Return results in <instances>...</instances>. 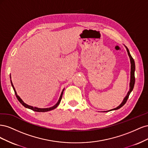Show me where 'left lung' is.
<instances>
[{
	"instance_id": "1",
	"label": "left lung",
	"mask_w": 148,
	"mask_h": 148,
	"mask_svg": "<svg viewBox=\"0 0 148 148\" xmlns=\"http://www.w3.org/2000/svg\"><path fill=\"white\" fill-rule=\"evenodd\" d=\"M125 47H126V49H127V52H128V56L130 57V63H131V73H130L131 76H130V91L127 93V95L125 96V97L124 98V99L122 101V102L121 103V104L120 106H119L117 107H116V108H115L114 109H112V110H117V109L121 108V107H122L125 104V103H126L127 99H128V97H129L130 95L131 92L133 90V89L134 88V85H135V61H134L133 57H132V56L130 54V53L128 49L126 46H125ZM112 110H110L109 111H110Z\"/></svg>"
}]
</instances>
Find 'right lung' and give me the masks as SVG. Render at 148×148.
Instances as JSON below:
<instances>
[{
    "mask_svg": "<svg viewBox=\"0 0 148 148\" xmlns=\"http://www.w3.org/2000/svg\"><path fill=\"white\" fill-rule=\"evenodd\" d=\"M10 78H11V77H10ZM10 81H11V84H12V87H13V90H14V91H15V95H16V98L18 99V100L19 102L21 103V104L22 105H23L24 107H25L26 108L32 110H34V111H35V112H45L50 111V110H53V109H56V107H57L58 106H59V104H60V102L61 99H62V95H63V92H64V89L63 91H62V93H61L59 99V101H58V102H57V104H56V105H54V106L51 107H49V108H38V107H33V106H29V105H28V104H26V103H25L23 101H22V99L20 97V96L17 95V93H16V91H15V89L14 86H13V83H12V80H10Z\"/></svg>",
    "mask_w": 148,
    "mask_h": 148,
    "instance_id": "obj_1",
    "label": "right lung"
}]
</instances>
